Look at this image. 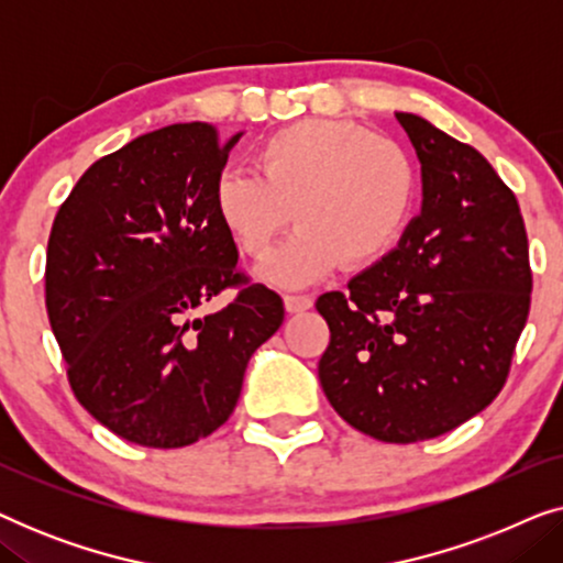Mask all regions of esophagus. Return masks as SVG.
<instances>
[{
	"label": "esophagus",
	"instance_id": "1",
	"mask_svg": "<svg viewBox=\"0 0 563 563\" xmlns=\"http://www.w3.org/2000/svg\"><path fill=\"white\" fill-rule=\"evenodd\" d=\"M284 307H287V312H305L312 307V297L310 295H284Z\"/></svg>",
	"mask_w": 563,
	"mask_h": 563
}]
</instances>
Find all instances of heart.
I'll return each instance as SVG.
<instances>
[{"mask_svg": "<svg viewBox=\"0 0 563 563\" xmlns=\"http://www.w3.org/2000/svg\"><path fill=\"white\" fill-rule=\"evenodd\" d=\"M420 197L412 153L395 137L351 120H302L256 148V172L225 168L214 210L238 249L264 258L295 212L299 230L261 266L284 287L314 282L341 264L387 256L410 225Z\"/></svg>", "mask_w": 563, "mask_h": 563, "instance_id": "obj_1", "label": "heart"}]
</instances>
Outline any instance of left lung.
Returning a JSON list of instances; mask_svg holds the SVG:
<instances>
[{
    "mask_svg": "<svg viewBox=\"0 0 563 563\" xmlns=\"http://www.w3.org/2000/svg\"><path fill=\"white\" fill-rule=\"evenodd\" d=\"M422 164V212L402 241L318 312L328 402L384 443L438 438L505 387L533 272L512 189L472 145L397 112Z\"/></svg>",
    "mask_w": 563,
    "mask_h": 563,
    "instance_id": "8db88e82",
    "label": "left lung"
}]
</instances>
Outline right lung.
<instances>
[{
	"instance_id": "add662e5",
	"label": "right lung",
	"mask_w": 563,
	"mask_h": 563,
	"mask_svg": "<svg viewBox=\"0 0 563 563\" xmlns=\"http://www.w3.org/2000/svg\"><path fill=\"white\" fill-rule=\"evenodd\" d=\"M207 122L135 137L91 164L58 207L45 307L84 410L145 449H181L235 410L245 366L284 320L238 268L214 210L228 151ZM225 288L234 302L199 319Z\"/></svg>"
}]
</instances>
